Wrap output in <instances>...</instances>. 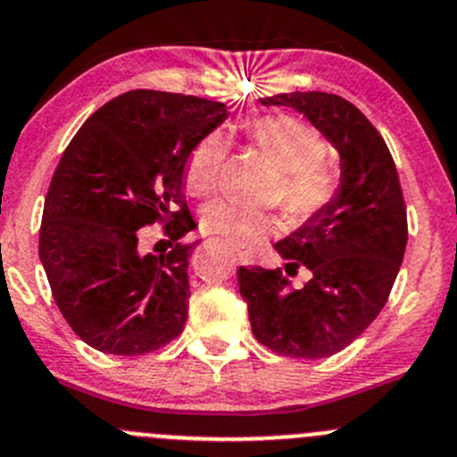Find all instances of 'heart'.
I'll return each instance as SVG.
<instances>
[{"label": "heart", "instance_id": "heart-1", "mask_svg": "<svg viewBox=\"0 0 457 457\" xmlns=\"http://www.w3.org/2000/svg\"><path fill=\"white\" fill-rule=\"evenodd\" d=\"M247 137L285 175L282 205L289 219L306 220L324 208L335 186L333 179L317 168L324 160L326 148L309 124L291 115H267L249 124ZM223 155L225 142L219 133L204 137L192 148L186 164V188L192 195H208L214 188ZM201 223L208 232L243 249L258 247L276 229L273 216L232 199L210 201L201 212Z\"/></svg>", "mask_w": 457, "mask_h": 457}]
</instances>
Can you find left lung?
Instances as JSON below:
<instances>
[{
	"mask_svg": "<svg viewBox=\"0 0 457 457\" xmlns=\"http://www.w3.org/2000/svg\"><path fill=\"white\" fill-rule=\"evenodd\" d=\"M304 115L339 155V186L321 210L276 243L285 269L241 267L238 291L261 344L287 357L324 359L381 313L401 269L407 214L386 142L348 100L291 91L261 100ZM297 268L310 271L291 287Z\"/></svg>",
	"mask_w": 457,
	"mask_h": 457,
	"instance_id": "left-lung-1",
	"label": "left lung"
}]
</instances>
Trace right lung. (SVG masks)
<instances>
[{"mask_svg": "<svg viewBox=\"0 0 457 457\" xmlns=\"http://www.w3.org/2000/svg\"><path fill=\"white\" fill-rule=\"evenodd\" d=\"M228 115L212 100L133 89L103 104L65 148L43 205L38 258L56 306L91 348L133 357L184 330L199 241L157 259L137 249V232L166 220L175 242L196 228L184 170Z\"/></svg>", "mask_w": 457, "mask_h": 457, "instance_id": "right-lung-1", "label": "right lung"}]
</instances>
